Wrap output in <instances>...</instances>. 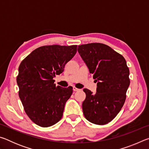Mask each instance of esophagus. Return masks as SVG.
I'll return each mask as SVG.
<instances>
[{"mask_svg":"<svg viewBox=\"0 0 149 149\" xmlns=\"http://www.w3.org/2000/svg\"><path fill=\"white\" fill-rule=\"evenodd\" d=\"M73 90L74 91H79V89H77V87H73Z\"/></svg>","mask_w":149,"mask_h":149,"instance_id":"1","label":"esophagus"}]
</instances>
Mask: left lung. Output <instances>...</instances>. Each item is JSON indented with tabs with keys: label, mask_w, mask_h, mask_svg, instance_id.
Returning <instances> with one entry per match:
<instances>
[{
	"label": "left lung",
	"mask_w": 149,
	"mask_h": 149,
	"mask_svg": "<svg viewBox=\"0 0 149 149\" xmlns=\"http://www.w3.org/2000/svg\"><path fill=\"white\" fill-rule=\"evenodd\" d=\"M77 50L97 82V93L87 89L82 109L86 119L97 125L112 121L122 109L129 87L130 70L124 58L107 45H79Z\"/></svg>",
	"instance_id": "left-lung-1"
}]
</instances>
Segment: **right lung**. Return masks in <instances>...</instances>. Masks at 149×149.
Instances as JSON below:
<instances>
[{"label": "right lung", "mask_w": 149, "mask_h": 149, "mask_svg": "<svg viewBox=\"0 0 149 149\" xmlns=\"http://www.w3.org/2000/svg\"><path fill=\"white\" fill-rule=\"evenodd\" d=\"M77 45L39 47L22 60L16 81L19 97L26 114L35 124L47 127L59 122L72 87L54 84V77L77 52Z\"/></svg>", "instance_id": "right-lung-1"}]
</instances>
